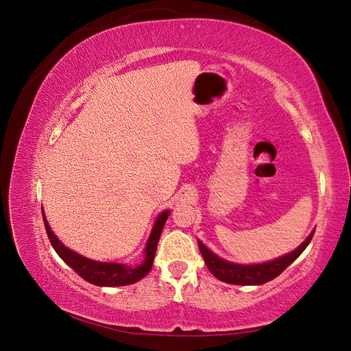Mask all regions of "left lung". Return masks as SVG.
Listing matches in <instances>:
<instances>
[{"instance_id": "8db88e82", "label": "left lung", "mask_w": 351, "mask_h": 351, "mask_svg": "<svg viewBox=\"0 0 351 351\" xmlns=\"http://www.w3.org/2000/svg\"><path fill=\"white\" fill-rule=\"evenodd\" d=\"M313 234H315V230L309 236H307V239L300 244L299 247L290 253L284 254V256L269 262L253 263V265H243V263H234V262L226 261L219 258L214 252H210L200 240H197V244L208 269L219 281H224L227 284H234V285H261L274 278H277L278 275L289 267V265H291L297 258H299L303 253V250L309 246Z\"/></svg>"}]
</instances>
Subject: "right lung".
I'll use <instances>...</instances> for the list:
<instances>
[{"label": "right lung", "mask_w": 351, "mask_h": 351, "mask_svg": "<svg viewBox=\"0 0 351 351\" xmlns=\"http://www.w3.org/2000/svg\"><path fill=\"white\" fill-rule=\"evenodd\" d=\"M168 215H169V209L161 212V214L156 217L149 239H147L145 250H143L145 259L141 265H137V267H132V265H125V263L93 261L89 258H84L82 254L69 249L58 240V237L54 234V231L51 230L48 221L45 218V212L42 210V217H44V224H45L48 239L58 256L64 261L71 269H74V272L79 274L83 280H86L88 282L98 287L130 285L142 280L145 275H147V272H149L152 268L158 241H159V237H161V232Z\"/></svg>", "instance_id": "add662e5"}]
</instances>
